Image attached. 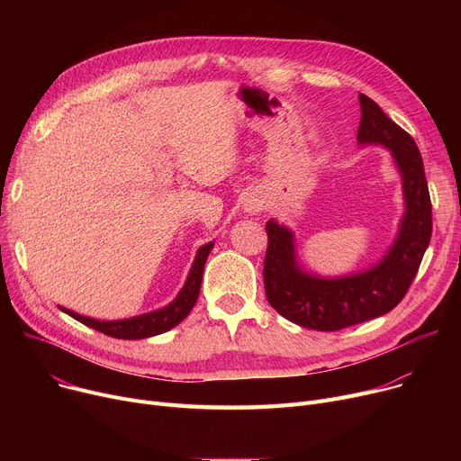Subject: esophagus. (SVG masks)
I'll return each instance as SVG.
<instances>
[{"label":"esophagus","mask_w":461,"mask_h":461,"mask_svg":"<svg viewBox=\"0 0 461 461\" xmlns=\"http://www.w3.org/2000/svg\"><path fill=\"white\" fill-rule=\"evenodd\" d=\"M261 207H263L261 200H256V198H254V200H249V202L245 203V209H247L249 212H258Z\"/></svg>","instance_id":"34e87169"}]
</instances>
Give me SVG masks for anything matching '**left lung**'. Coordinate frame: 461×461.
<instances>
[{
    "label": "left lung",
    "instance_id": "8db88e82",
    "mask_svg": "<svg viewBox=\"0 0 461 461\" xmlns=\"http://www.w3.org/2000/svg\"><path fill=\"white\" fill-rule=\"evenodd\" d=\"M358 103L357 141L391 149L402 176L405 212L396 240L384 258L366 271L340 278L304 273L297 263L294 231L275 221L267 222L265 294L282 318L306 329L340 330L396 308L415 280L431 239V202L415 140L386 117L370 96L360 93Z\"/></svg>",
    "mask_w": 461,
    "mask_h": 461
}]
</instances>
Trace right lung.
Returning a JSON list of instances; mask_svg holds the SVG:
<instances>
[{"instance_id": "obj_1", "label": "right lung", "mask_w": 461, "mask_h": 461, "mask_svg": "<svg viewBox=\"0 0 461 461\" xmlns=\"http://www.w3.org/2000/svg\"><path fill=\"white\" fill-rule=\"evenodd\" d=\"M214 243H207L203 245L198 254L196 259L192 263V269L188 273V278L183 285V289L179 292V295L169 303L167 306L149 312V313H141V316L131 318V320H119V321H101V320H93V318H86L80 316V313L67 310L63 306H59L65 313H68L70 318H75L77 321L99 330L106 336L112 338H121V340H141V338H149V336H157L162 334L169 329H174L176 325H179L192 310V306L196 304L198 295H200V287H202V276H203V267L207 256L211 252Z\"/></svg>"}]
</instances>
